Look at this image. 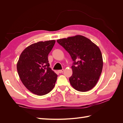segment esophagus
I'll list each match as a JSON object with an SVG mask.
<instances>
[{"label":"esophagus","instance_id":"1","mask_svg":"<svg viewBox=\"0 0 123 123\" xmlns=\"http://www.w3.org/2000/svg\"><path fill=\"white\" fill-rule=\"evenodd\" d=\"M64 69H61V70H58V73H62V72H64Z\"/></svg>","mask_w":123,"mask_h":123}]
</instances>
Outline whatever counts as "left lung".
I'll use <instances>...</instances> for the list:
<instances>
[{"label": "left lung", "instance_id": "left-lung-1", "mask_svg": "<svg viewBox=\"0 0 123 123\" xmlns=\"http://www.w3.org/2000/svg\"><path fill=\"white\" fill-rule=\"evenodd\" d=\"M74 61L69 82L74 88L85 92L96 85L102 72L103 61L98 46L87 38L76 35L57 40Z\"/></svg>", "mask_w": 123, "mask_h": 123}]
</instances>
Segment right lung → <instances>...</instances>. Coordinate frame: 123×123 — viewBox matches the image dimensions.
<instances>
[{
    "label": "right lung",
    "mask_w": 123,
    "mask_h": 123,
    "mask_svg": "<svg viewBox=\"0 0 123 123\" xmlns=\"http://www.w3.org/2000/svg\"><path fill=\"white\" fill-rule=\"evenodd\" d=\"M55 42L32 43L20 54L17 64L18 74L24 86L34 94H47L55 85L57 75L49 67L48 59Z\"/></svg>",
    "instance_id": "obj_1"
}]
</instances>
